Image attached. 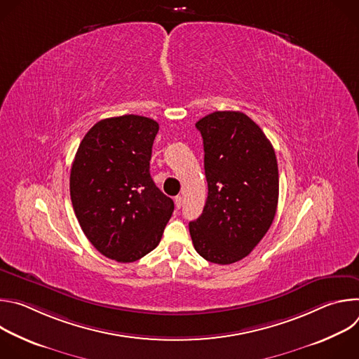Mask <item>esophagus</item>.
<instances>
[{"mask_svg":"<svg viewBox=\"0 0 359 359\" xmlns=\"http://www.w3.org/2000/svg\"><path fill=\"white\" fill-rule=\"evenodd\" d=\"M175 204H176L177 209H180L182 204H183V197H182V196H176V197H175Z\"/></svg>","mask_w":359,"mask_h":359,"instance_id":"1","label":"esophagus"}]
</instances>
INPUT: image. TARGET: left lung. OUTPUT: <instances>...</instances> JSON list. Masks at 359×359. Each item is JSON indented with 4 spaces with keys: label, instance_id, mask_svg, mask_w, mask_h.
I'll use <instances>...</instances> for the list:
<instances>
[{
    "label": "left lung",
    "instance_id": "left-lung-1",
    "mask_svg": "<svg viewBox=\"0 0 359 359\" xmlns=\"http://www.w3.org/2000/svg\"><path fill=\"white\" fill-rule=\"evenodd\" d=\"M196 128L204 147L208 200L189 223L193 245L204 260L233 264L269 231L278 203L276 151L260 126L243 112L217 111Z\"/></svg>",
    "mask_w": 359,
    "mask_h": 359
}]
</instances>
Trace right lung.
I'll return each instance as SVG.
<instances>
[{"label":"right lung","mask_w":359,"mask_h":359,"mask_svg":"<svg viewBox=\"0 0 359 359\" xmlns=\"http://www.w3.org/2000/svg\"><path fill=\"white\" fill-rule=\"evenodd\" d=\"M159 123L123 115L102 119L82 139L69 190L82 231L105 257L132 263L161 243L175 204L151 180Z\"/></svg>","instance_id":"obj_1"}]
</instances>
